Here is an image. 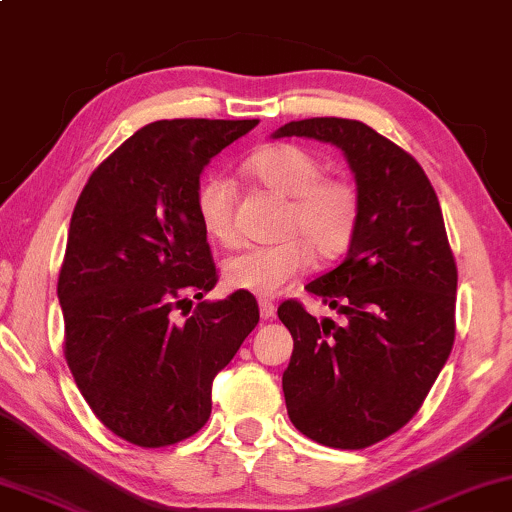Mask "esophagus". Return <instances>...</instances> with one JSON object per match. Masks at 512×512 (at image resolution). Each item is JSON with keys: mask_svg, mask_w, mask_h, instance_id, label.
<instances>
[{"mask_svg": "<svg viewBox=\"0 0 512 512\" xmlns=\"http://www.w3.org/2000/svg\"><path fill=\"white\" fill-rule=\"evenodd\" d=\"M260 316L264 320H269V318L276 316V304L271 302V299H260Z\"/></svg>", "mask_w": 512, "mask_h": 512, "instance_id": "obj_1", "label": "esophagus"}]
</instances>
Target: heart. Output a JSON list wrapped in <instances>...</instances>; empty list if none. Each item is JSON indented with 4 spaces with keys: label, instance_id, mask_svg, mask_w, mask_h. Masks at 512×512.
Here are the masks:
<instances>
[{
    "label": "heart",
    "instance_id": "heart-1",
    "mask_svg": "<svg viewBox=\"0 0 512 512\" xmlns=\"http://www.w3.org/2000/svg\"><path fill=\"white\" fill-rule=\"evenodd\" d=\"M245 173L288 203L278 224L281 241L248 245L224 260L222 276L231 290L278 295L311 267L313 255L330 262L349 250L363 220V194L349 177H327L316 152L278 142L252 154ZM234 206V187L224 175H206L196 185V220L213 241H236Z\"/></svg>",
    "mask_w": 512,
    "mask_h": 512
}]
</instances>
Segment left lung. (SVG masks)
<instances>
[{
    "instance_id": "obj_1",
    "label": "left lung",
    "mask_w": 512,
    "mask_h": 512,
    "mask_svg": "<svg viewBox=\"0 0 512 512\" xmlns=\"http://www.w3.org/2000/svg\"><path fill=\"white\" fill-rule=\"evenodd\" d=\"M342 147L363 194V220L344 262L306 285L342 320H316L297 299L278 306L295 349L283 372L299 433L365 449L400 431L445 367L454 344L456 260L424 168L363 121H290L276 138Z\"/></svg>"
}]
</instances>
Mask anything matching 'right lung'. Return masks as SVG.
<instances>
[{"mask_svg":"<svg viewBox=\"0 0 512 512\" xmlns=\"http://www.w3.org/2000/svg\"><path fill=\"white\" fill-rule=\"evenodd\" d=\"M255 126L147 124L93 170L74 206L58 276L65 360L95 417L131 445L168 447L201 431L215 374L260 323L250 292L194 311L189 302L220 278L194 213L201 170Z\"/></svg>","mask_w":512,"mask_h":512,"instance_id":"right-lung-1","label":"right lung"}]
</instances>
